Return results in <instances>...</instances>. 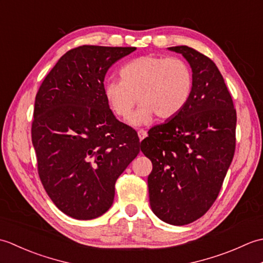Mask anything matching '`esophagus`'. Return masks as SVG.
<instances>
[{"mask_svg":"<svg viewBox=\"0 0 263 263\" xmlns=\"http://www.w3.org/2000/svg\"><path fill=\"white\" fill-rule=\"evenodd\" d=\"M138 136L140 140H143V139L147 137V131H144V130H142V128H140V130L138 131Z\"/></svg>","mask_w":263,"mask_h":263,"instance_id":"esophagus-1","label":"esophagus"}]
</instances>
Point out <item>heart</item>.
Returning <instances> with one entry per match:
<instances>
[{
  "mask_svg": "<svg viewBox=\"0 0 263 263\" xmlns=\"http://www.w3.org/2000/svg\"><path fill=\"white\" fill-rule=\"evenodd\" d=\"M121 80H108L104 96L113 114L130 124L144 125L157 115L170 120L185 107L193 90V73L185 61L163 55H144L128 61L120 70Z\"/></svg>",
  "mask_w": 263,
  "mask_h": 263,
  "instance_id": "b5f03b06",
  "label": "heart"
}]
</instances>
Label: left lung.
<instances>
[{"mask_svg":"<svg viewBox=\"0 0 263 263\" xmlns=\"http://www.w3.org/2000/svg\"><path fill=\"white\" fill-rule=\"evenodd\" d=\"M182 54L193 73V90L180 113L152 127L141 152L152 160L148 176L154 214L171 225L199 219L214 204L235 153L236 110L216 64L189 46Z\"/></svg>","mask_w":263,"mask_h":263,"instance_id":"8db88e82","label":"left lung"}]
</instances>
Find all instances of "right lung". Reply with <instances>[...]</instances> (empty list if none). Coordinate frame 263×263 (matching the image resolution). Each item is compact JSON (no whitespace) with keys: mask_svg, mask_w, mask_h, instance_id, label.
<instances>
[{"mask_svg":"<svg viewBox=\"0 0 263 263\" xmlns=\"http://www.w3.org/2000/svg\"><path fill=\"white\" fill-rule=\"evenodd\" d=\"M136 49H71L36 95L31 141L39 178L54 204L76 219L110 208L116 180L140 152L137 132L116 119L104 96L106 72Z\"/></svg>","mask_w":263,"mask_h":263,"instance_id":"1","label":"right lung"}]
</instances>
